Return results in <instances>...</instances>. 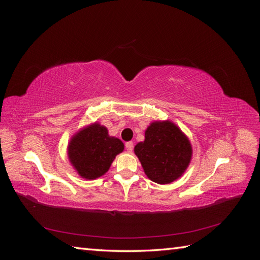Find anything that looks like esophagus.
<instances>
[{"label": "esophagus", "instance_id": "obj_1", "mask_svg": "<svg viewBox=\"0 0 260 260\" xmlns=\"http://www.w3.org/2000/svg\"><path fill=\"white\" fill-rule=\"evenodd\" d=\"M125 148H127V151L129 153H131L132 149H133V143L132 142H127V143H125Z\"/></svg>", "mask_w": 260, "mask_h": 260}]
</instances>
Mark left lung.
<instances>
[{
    "instance_id": "obj_1",
    "label": "left lung",
    "mask_w": 260,
    "mask_h": 260,
    "mask_svg": "<svg viewBox=\"0 0 260 260\" xmlns=\"http://www.w3.org/2000/svg\"><path fill=\"white\" fill-rule=\"evenodd\" d=\"M135 154L149 180L169 184L188 167L193 149L190 140L170 120H156L145 130V139L135 146Z\"/></svg>"
}]
</instances>
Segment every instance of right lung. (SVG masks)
<instances>
[{"mask_svg":"<svg viewBox=\"0 0 260 260\" xmlns=\"http://www.w3.org/2000/svg\"><path fill=\"white\" fill-rule=\"evenodd\" d=\"M124 145L111 137L105 125L93 122L77 131L67 146L68 159L81 178L94 180L105 175Z\"/></svg>","mask_w":260,"mask_h":260,"instance_id":"right-lung-1","label":"right lung"}]
</instances>
